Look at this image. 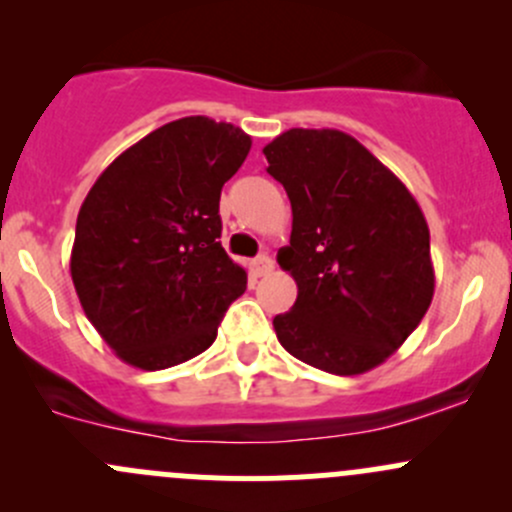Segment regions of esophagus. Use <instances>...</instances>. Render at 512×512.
I'll return each mask as SVG.
<instances>
[{
    "label": "esophagus",
    "instance_id": "1",
    "mask_svg": "<svg viewBox=\"0 0 512 512\" xmlns=\"http://www.w3.org/2000/svg\"><path fill=\"white\" fill-rule=\"evenodd\" d=\"M252 270H255L257 277H267L272 270H275V262H272L270 255L262 252V255H257L255 262H252Z\"/></svg>",
    "mask_w": 512,
    "mask_h": 512
}]
</instances>
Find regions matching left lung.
I'll return each instance as SVG.
<instances>
[{"mask_svg": "<svg viewBox=\"0 0 512 512\" xmlns=\"http://www.w3.org/2000/svg\"><path fill=\"white\" fill-rule=\"evenodd\" d=\"M292 203L277 252L297 302L272 319L289 354L354 376L389 359L433 299L431 237L404 183L352 136L289 128L262 148Z\"/></svg>", "mask_w": 512, "mask_h": 512, "instance_id": "left-lung-1", "label": "left lung"}]
</instances>
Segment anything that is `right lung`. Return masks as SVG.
Segmentation results:
<instances>
[{"label":"right lung","mask_w":512,"mask_h":512,"mask_svg":"<svg viewBox=\"0 0 512 512\" xmlns=\"http://www.w3.org/2000/svg\"><path fill=\"white\" fill-rule=\"evenodd\" d=\"M232 123L188 116L113 160L76 220L71 280L86 317L126 364H183L218 337L247 272L220 245V190L250 153Z\"/></svg>","instance_id":"right-lung-1"}]
</instances>
